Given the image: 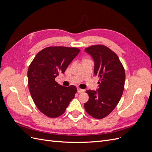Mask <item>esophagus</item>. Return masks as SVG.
<instances>
[{
	"mask_svg": "<svg viewBox=\"0 0 152 152\" xmlns=\"http://www.w3.org/2000/svg\"><path fill=\"white\" fill-rule=\"evenodd\" d=\"M85 91L84 90V89H80V88H78L77 89V92L79 93H84Z\"/></svg>",
	"mask_w": 152,
	"mask_h": 152,
	"instance_id": "obj_1",
	"label": "esophagus"
}]
</instances>
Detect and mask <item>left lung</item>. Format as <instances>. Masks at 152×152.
Segmentation results:
<instances>
[{
	"label": "left lung",
	"instance_id": "1",
	"mask_svg": "<svg viewBox=\"0 0 152 152\" xmlns=\"http://www.w3.org/2000/svg\"><path fill=\"white\" fill-rule=\"evenodd\" d=\"M85 51L93 59L94 73L99 82L97 91H86L89 98L84 108L91 116L102 119L113 111L122 97L125 70L117 55L105 45H91Z\"/></svg>",
	"mask_w": 152,
	"mask_h": 152
}]
</instances>
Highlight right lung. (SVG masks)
<instances>
[{
  "mask_svg": "<svg viewBox=\"0 0 152 152\" xmlns=\"http://www.w3.org/2000/svg\"><path fill=\"white\" fill-rule=\"evenodd\" d=\"M80 51L76 48L50 46L39 52L28 69V84L34 102L40 111L50 118L65 112L75 97L74 86L65 87L55 81Z\"/></svg>",
  "mask_w": 152,
  "mask_h": 152,
  "instance_id": "1",
  "label": "right lung"
}]
</instances>
